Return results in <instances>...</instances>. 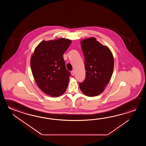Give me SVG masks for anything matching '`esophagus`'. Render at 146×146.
I'll list each match as a JSON object with an SVG mask.
<instances>
[{
  "instance_id": "34e87169",
  "label": "esophagus",
  "mask_w": 146,
  "mask_h": 146,
  "mask_svg": "<svg viewBox=\"0 0 146 146\" xmlns=\"http://www.w3.org/2000/svg\"><path fill=\"white\" fill-rule=\"evenodd\" d=\"M71 74H72V76H74V74H75V72H74V70H72L71 72Z\"/></svg>"
}]
</instances>
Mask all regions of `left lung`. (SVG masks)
Here are the masks:
<instances>
[{
	"label": "left lung",
	"instance_id": "8db88e82",
	"mask_svg": "<svg viewBox=\"0 0 146 146\" xmlns=\"http://www.w3.org/2000/svg\"><path fill=\"white\" fill-rule=\"evenodd\" d=\"M81 46L85 59L86 79L79 84L81 91L87 96L99 95L104 91L112 77L114 58L112 52L91 37L81 40Z\"/></svg>",
	"mask_w": 146,
	"mask_h": 146
}]
</instances>
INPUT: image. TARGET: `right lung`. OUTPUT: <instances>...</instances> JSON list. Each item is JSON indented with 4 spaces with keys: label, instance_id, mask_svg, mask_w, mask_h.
Listing matches in <instances>:
<instances>
[{
    "label": "right lung",
    "instance_id": "1",
    "mask_svg": "<svg viewBox=\"0 0 146 146\" xmlns=\"http://www.w3.org/2000/svg\"><path fill=\"white\" fill-rule=\"evenodd\" d=\"M71 43L65 38L43 40L31 56V70L37 86L52 97L62 95L68 87L70 74L63 55Z\"/></svg>",
    "mask_w": 146,
    "mask_h": 146
}]
</instances>
